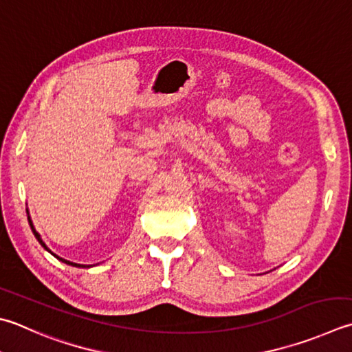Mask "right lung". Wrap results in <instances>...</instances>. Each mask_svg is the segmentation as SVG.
I'll list each match as a JSON object with an SVG mask.
<instances>
[{"instance_id":"right-lung-1","label":"right lung","mask_w":352,"mask_h":352,"mask_svg":"<svg viewBox=\"0 0 352 352\" xmlns=\"http://www.w3.org/2000/svg\"><path fill=\"white\" fill-rule=\"evenodd\" d=\"M29 219V223H30V228H32V231H33V234H35V237L38 239V242L39 243H41L43 245V247L45 248V250H47L49 251V248L47 247H45V243L43 242V239H41V236H39V233H38V231L35 230V228H33V223H32V221H30V217H28ZM53 254V253H52ZM53 256H55V254H53ZM55 257H58V256H55ZM59 258V261H61V262H64V263H67V265H72V267H81V268H85V265H81V263H73V262H69V261H65V258H61V257H58Z\"/></svg>"}]
</instances>
